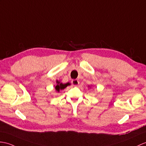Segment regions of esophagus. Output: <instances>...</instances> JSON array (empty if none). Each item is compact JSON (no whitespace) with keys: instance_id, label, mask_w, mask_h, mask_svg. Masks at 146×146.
<instances>
[{"instance_id":"obj_1","label":"esophagus","mask_w":146,"mask_h":146,"mask_svg":"<svg viewBox=\"0 0 146 146\" xmlns=\"http://www.w3.org/2000/svg\"><path fill=\"white\" fill-rule=\"evenodd\" d=\"M72 84L73 86H78L79 84V81L78 80H72Z\"/></svg>"}]
</instances>
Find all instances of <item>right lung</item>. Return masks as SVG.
Here are the masks:
<instances>
[{
  "label": "right lung",
  "instance_id": "right-lung-1",
  "mask_svg": "<svg viewBox=\"0 0 146 146\" xmlns=\"http://www.w3.org/2000/svg\"><path fill=\"white\" fill-rule=\"evenodd\" d=\"M57 84L56 86H55V90L57 91H59L60 90H63L65 89L66 86H68V85H70V83H67L66 84H63V83H60L59 81H57Z\"/></svg>",
  "mask_w": 146,
  "mask_h": 146
}]
</instances>
